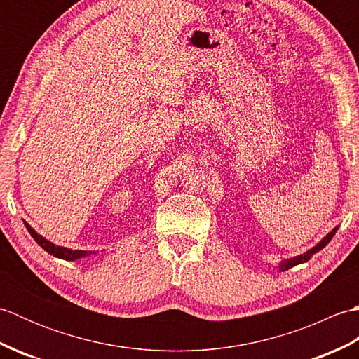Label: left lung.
<instances>
[{"mask_svg":"<svg viewBox=\"0 0 359 359\" xmlns=\"http://www.w3.org/2000/svg\"><path fill=\"white\" fill-rule=\"evenodd\" d=\"M337 230H338V226L337 228H333V231H330L329 234L325 236V238L318 243L316 247H313L311 250H309L307 253H304V255H299V256H296V257H293V259H287V261H284V262H280V265H279V269L282 270V271H285V270H288V269H292V266H294V265H297V264H302V262H307L309 259L313 256L315 253H318V251H321L327 243H329L330 241H332V238L334 236V233H337Z\"/></svg>","mask_w":359,"mask_h":359,"instance_id":"1","label":"left lung"}]
</instances>
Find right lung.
Wrapping results in <instances>:
<instances>
[{"mask_svg":"<svg viewBox=\"0 0 359 359\" xmlns=\"http://www.w3.org/2000/svg\"><path fill=\"white\" fill-rule=\"evenodd\" d=\"M25 225H26V228H27V231L30 233V236H32V238L35 239V242L38 243V245H40L43 250H46L48 251L49 255H52V256H55V257H60V259H66V261H75V259H80V257H85V256H88V255H90V251H83V250H69V248H65V247H57V245H53L52 242H49V241H46L44 238H41L40 234H38L32 226H30L29 224H26L25 222Z\"/></svg>","mask_w":359,"mask_h":359,"instance_id":"obj_1","label":"right lung"}]
</instances>
